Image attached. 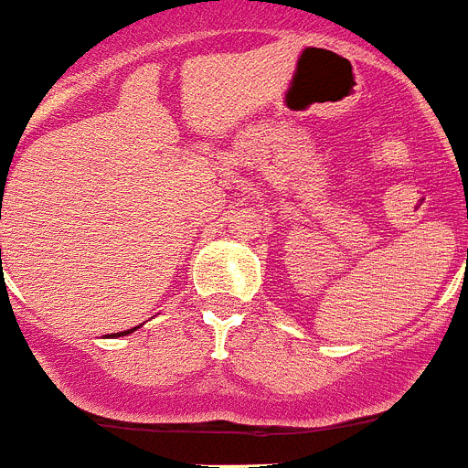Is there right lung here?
<instances>
[{
    "mask_svg": "<svg viewBox=\"0 0 468 468\" xmlns=\"http://www.w3.org/2000/svg\"><path fill=\"white\" fill-rule=\"evenodd\" d=\"M133 330H135V328H131V330H123V333H114V335H112V337H122V335H128V333H133Z\"/></svg>",
    "mask_w": 468,
    "mask_h": 468,
    "instance_id": "right-lung-1",
    "label": "right lung"
}]
</instances>
